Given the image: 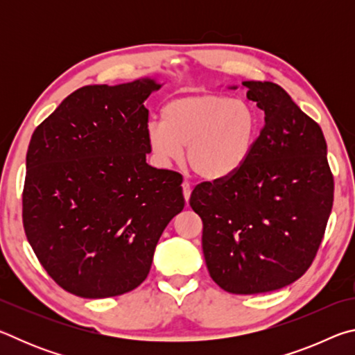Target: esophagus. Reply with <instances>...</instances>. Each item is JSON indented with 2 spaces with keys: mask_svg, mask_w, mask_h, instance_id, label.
I'll use <instances>...</instances> for the list:
<instances>
[{
  "mask_svg": "<svg viewBox=\"0 0 355 355\" xmlns=\"http://www.w3.org/2000/svg\"><path fill=\"white\" fill-rule=\"evenodd\" d=\"M182 188H183V196H184V200L188 202V200H189V197H191V184H189L188 182H183Z\"/></svg>",
  "mask_w": 355,
  "mask_h": 355,
  "instance_id": "34e87169",
  "label": "esophagus"
}]
</instances>
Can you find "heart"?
I'll return each instance as SVG.
<instances>
[{
  "instance_id": "1",
  "label": "heart",
  "mask_w": 355,
  "mask_h": 355,
  "mask_svg": "<svg viewBox=\"0 0 355 355\" xmlns=\"http://www.w3.org/2000/svg\"><path fill=\"white\" fill-rule=\"evenodd\" d=\"M258 135V116L248 101L222 94H194L171 100L163 120H152L147 141L161 163H177L183 147L191 169L216 182L244 166Z\"/></svg>"
}]
</instances>
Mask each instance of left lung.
I'll return each instance as SVG.
<instances>
[{
	"label": "left lung",
	"mask_w": 355,
	"mask_h": 355,
	"mask_svg": "<svg viewBox=\"0 0 355 355\" xmlns=\"http://www.w3.org/2000/svg\"><path fill=\"white\" fill-rule=\"evenodd\" d=\"M264 127L232 177L200 183L189 205L203 222L208 272L222 290L258 294L302 277L315 260L334 203L324 135L290 95L244 81Z\"/></svg>",
	"instance_id": "1"
}]
</instances>
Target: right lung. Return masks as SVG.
Wrapping results in <instances>:
<instances>
[{
    "instance_id": "1",
    "label": "right lung",
    "mask_w": 355,
    "mask_h": 355,
    "mask_svg": "<svg viewBox=\"0 0 355 355\" xmlns=\"http://www.w3.org/2000/svg\"><path fill=\"white\" fill-rule=\"evenodd\" d=\"M152 78L70 94L33 133L23 227L48 275L75 296L128 293L184 207L178 172L147 164Z\"/></svg>"
}]
</instances>
